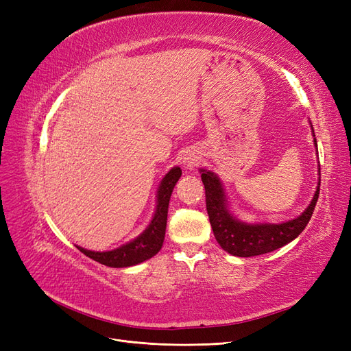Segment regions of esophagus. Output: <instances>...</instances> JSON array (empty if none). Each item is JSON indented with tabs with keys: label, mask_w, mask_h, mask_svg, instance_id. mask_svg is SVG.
<instances>
[{
	"label": "esophagus",
	"mask_w": 351,
	"mask_h": 351,
	"mask_svg": "<svg viewBox=\"0 0 351 351\" xmlns=\"http://www.w3.org/2000/svg\"><path fill=\"white\" fill-rule=\"evenodd\" d=\"M198 162H199V160H198V156L194 154V153H189V154H186V156L184 157V163H185L189 169L197 166Z\"/></svg>",
	"instance_id": "1"
}]
</instances>
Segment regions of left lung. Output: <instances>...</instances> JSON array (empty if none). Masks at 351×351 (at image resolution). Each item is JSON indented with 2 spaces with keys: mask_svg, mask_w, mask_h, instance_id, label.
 I'll use <instances>...</instances> for the list:
<instances>
[{
  "mask_svg": "<svg viewBox=\"0 0 351 351\" xmlns=\"http://www.w3.org/2000/svg\"><path fill=\"white\" fill-rule=\"evenodd\" d=\"M311 128L316 152H318L312 123ZM199 173L206 188V204L214 237L226 252L234 256L247 258L268 254L296 239L309 223L319 195L321 173L311 204L304 208L300 216L281 223H247L237 219L230 211L229 201L219 176L207 169H199Z\"/></svg>",
  "mask_w": 351,
  "mask_h": 351,
  "instance_id": "obj_1",
  "label": "left lung"
}]
</instances>
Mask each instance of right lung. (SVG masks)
I'll list each match as a JSON object with an SVG mask.
<instances>
[{
    "mask_svg": "<svg viewBox=\"0 0 351 351\" xmlns=\"http://www.w3.org/2000/svg\"><path fill=\"white\" fill-rule=\"evenodd\" d=\"M182 171L180 167L175 166L169 171L157 189L156 195V210L150 224L147 226L145 230L140 233L135 239L121 245L117 250L97 252L88 251L82 246H77L86 256L95 259L99 264H104L112 268H125L137 265L140 263L147 261L152 256L162 250L165 233H166V223H167V210H169V199L173 192V188L179 180Z\"/></svg>",
    "mask_w": 351,
    "mask_h": 351,
    "instance_id": "add662e5",
    "label": "right lung"
}]
</instances>
